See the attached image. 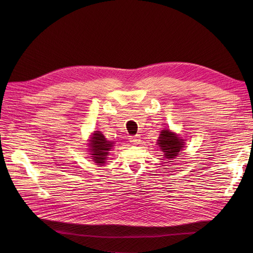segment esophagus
<instances>
[{
  "mask_svg": "<svg viewBox=\"0 0 253 253\" xmlns=\"http://www.w3.org/2000/svg\"><path fill=\"white\" fill-rule=\"evenodd\" d=\"M141 141L140 136L139 135H134V136H131L130 137V142H132V144H139Z\"/></svg>",
  "mask_w": 253,
  "mask_h": 253,
  "instance_id": "esophagus-1",
  "label": "esophagus"
}]
</instances>
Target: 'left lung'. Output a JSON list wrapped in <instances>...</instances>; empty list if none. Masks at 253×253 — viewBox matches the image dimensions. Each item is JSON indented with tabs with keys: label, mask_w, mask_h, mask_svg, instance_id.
<instances>
[{
	"label": "left lung",
	"mask_w": 253,
	"mask_h": 253,
	"mask_svg": "<svg viewBox=\"0 0 253 253\" xmlns=\"http://www.w3.org/2000/svg\"><path fill=\"white\" fill-rule=\"evenodd\" d=\"M157 144L164 153V158L168 160H173L184 148V139L169 129H163L161 134L159 135Z\"/></svg>",
	"instance_id": "1"
}]
</instances>
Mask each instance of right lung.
Wrapping results in <instances>:
<instances>
[{
  "instance_id": "1",
  "label": "right lung",
  "mask_w": 253,
  "mask_h": 253,
  "mask_svg": "<svg viewBox=\"0 0 253 253\" xmlns=\"http://www.w3.org/2000/svg\"><path fill=\"white\" fill-rule=\"evenodd\" d=\"M89 151L93 160L97 165H103L110 151L114 148V142L109 141L100 131H94L89 140Z\"/></svg>"
}]
</instances>
